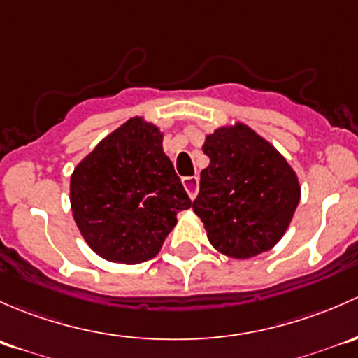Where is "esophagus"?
I'll use <instances>...</instances> for the list:
<instances>
[{
	"instance_id": "1",
	"label": "esophagus",
	"mask_w": 358,
	"mask_h": 358,
	"mask_svg": "<svg viewBox=\"0 0 358 358\" xmlns=\"http://www.w3.org/2000/svg\"><path fill=\"white\" fill-rule=\"evenodd\" d=\"M182 184H184V189L187 191L191 200H194L198 194V186H200V179L196 176H187V178H182Z\"/></svg>"
}]
</instances>
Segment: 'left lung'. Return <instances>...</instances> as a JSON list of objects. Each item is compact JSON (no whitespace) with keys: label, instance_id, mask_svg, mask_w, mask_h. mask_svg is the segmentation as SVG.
Here are the masks:
<instances>
[{"label":"left lung","instance_id":"1","mask_svg":"<svg viewBox=\"0 0 358 358\" xmlns=\"http://www.w3.org/2000/svg\"><path fill=\"white\" fill-rule=\"evenodd\" d=\"M208 167L200 174L193 210L208 241L231 259L271 250L288 229L300 201L293 169L268 141L245 124L206 136Z\"/></svg>","mask_w":358,"mask_h":358}]
</instances>
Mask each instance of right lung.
Returning <instances> with one entry per match:
<instances>
[{
	"mask_svg": "<svg viewBox=\"0 0 358 358\" xmlns=\"http://www.w3.org/2000/svg\"><path fill=\"white\" fill-rule=\"evenodd\" d=\"M162 132L141 117L106 136L70 178L73 220L105 260L141 264L160 252L191 200L162 148Z\"/></svg>",
	"mask_w": 358,
	"mask_h": 358,
	"instance_id": "obj_1",
	"label": "right lung"
}]
</instances>
